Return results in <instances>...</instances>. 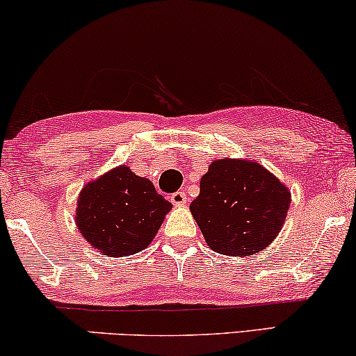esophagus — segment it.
Here are the masks:
<instances>
[{
    "label": "esophagus",
    "instance_id": "1",
    "mask_svg": "<svg viewBox=\"0 0 356 356\" xmlns=\"http://www.w3.org/2000/svg\"><path fill=\"white\" fill-rule=\"evenodd\" d=\"M170 201H172L173 206H177V207L183 206V204L186 202V194H184V191H177V193H173L172 196H170Z\"/></svg>",
    "mask_w": 356,
    "mask_h": 356
}]
</instances>
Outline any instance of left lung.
<instances>
[{
    "label": "left lung",
    "mask_w": 356,
    "mask_h": 356,
    "mask_svg": "<svg viewBox=\"0 0 356 356\" xmlns=\"http://www.w3.org/2000/svg\"><path fill=\"white\" fill-rule=\"evenodd\" d=\"M290 207V191L254 160L220 159L209 165L191 213L211 250L251 256L275 240Z\"/></svg>",
    "instance_id": "8db88e82"
}]
</instances>
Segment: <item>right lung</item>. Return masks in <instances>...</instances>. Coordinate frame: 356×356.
<instances>
[{
  "label": "right lung",
  "mask_w": 356,
  "mask_h": 356,
  "mask_svg": "<svg viewBox=\"0 0 356 356\" xmlns=\"http://www.w3.org/2000/svg\"><path fill=\"white\" fill-rule=\"evenodd\" d=\"M170 209L150 179L121 165L82 188L74 220L95 250L123 257L152 243Z\"/></svg>",
  "instance_id": "obj_1"
}]
</instances>
